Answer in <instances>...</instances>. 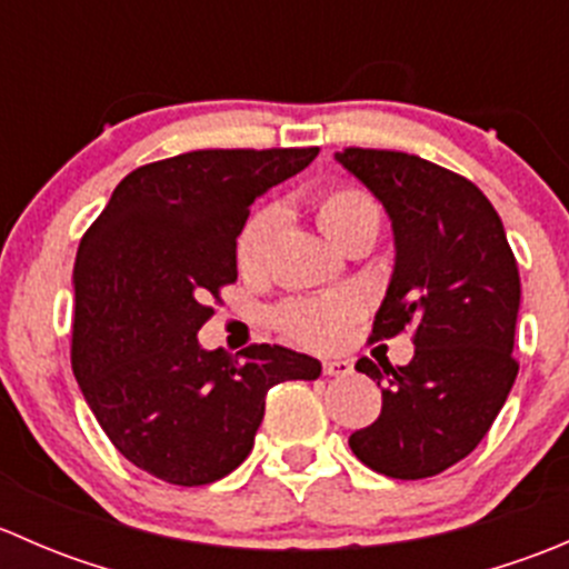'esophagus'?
I'll return each mask as SVG.
<instances>
[{
    "label": "esophagus",
    "mask_w": 569,
    "mask_h": 569,
    "mask_svg": "<svg viewBox=\"0 0 569 569\" xmlns=\"http://www.w3.org/2000/svg\"><path fill=\"white\" fill-rule=\"evenodd\" d=\"M321 371H325L327 377H349L352 375V363L343 358H332V360H325V363H321Z\"/></svg>",
    "instance_id": "1"
}]
</instances>
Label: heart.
Instances as JSON below:
<instances>
[{
	"label": "heart",
	"instance_id": "b5f03b06",
	"mask_svg": "<svg viewBox=\"0 0 569 569\" xmlns=\"http://www.w3.org/2000/svg\"><path fill=\"white\" fill-rule=\"evenodd\" d=\"M313 214L321 231L341 248H347L358 237L377 239L382 226L380 203L358 183H336V187L321 189L313 198ZM272 220V211L258 209L239 231L237 263L244 274H261L267 267ZM360 313H363V306L355 297L321 295L283 302L274 311V321L295 341L325 349L341 341L343 332L360 319Z\"/></svg>",
	"mask_w": 569,
	"mask_h": 569
}]
</instances>
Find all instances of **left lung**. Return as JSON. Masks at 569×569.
<instances>
[{
	"instance_id": "1",
	"label": "left lung",
	"mask_w": 569,
	"mask_h": 569,
	"mask_svg": "<svg viewBox=\"0 0 569 569\" xmlns=\"http://www.w3.org/2000/svg\"><path fill=\"white\" fill-rule=\"evenodd\" d=\"M338 162L393 222L396 267L371 341L412 330L416 343L407 366L355 363L386 388L380 418L349 449L382 476L427 479L481 443L512 391L518 261L487 194L455 170L380 148H343Z\"/></svg>"
}]
</instances>
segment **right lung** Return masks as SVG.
Masks as SVG:
<instances>
[{"instance_id":"add662e5","label":"right lung","mask_w":569,"mask_h":569,"mask_svg":"<svg viewBox=\"0 0 569 569\" xmlns=\"http://www.w3.org/2000/svg\"><path fill=\"white\" fill-rule=\"evenodd\" d=\"M319 148H206L131 170L79 242L71 366L114 449L168 485H211L250 455L267 391L317 380L278 343L231 358L198 330L237 283L250 203Z\"/></svg>"}]
</instances>
